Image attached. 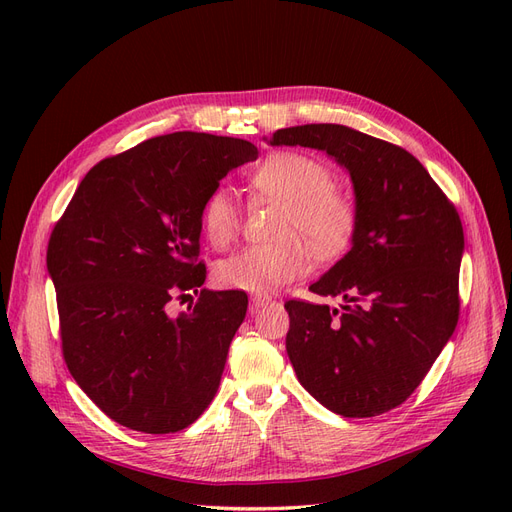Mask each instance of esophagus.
Instances as JSON below:
<instances>
[{"mask_svg": "<svg viewBox=\"0 0 512 512\" xmlns=\"http://www.w3.org/2000/svg\"><path fill=\"white\" fill-rule=\"evenodd\" d=\"M269 303H271V297H269V294H254V297L250 299V307H252V312H256V309L265 307V305H269Z\"/></svg>", "mask_w": 512, "mask_h": 512, "instance_id": "1", "label": "esophagus"}]
</instances>
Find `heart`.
<instances>
[{
	"instance_id": "b5f03b06",
	"label": "heart",
	"mask_w": 512,
	"mask_h": 512,
	"mask_svg": "<svg viewBox=\"0 0 512 512\" xmlns=\"http://www.w3.org/2000/svg\"><path fill=\"white\" fill-rule=\"evenodd\" d=\"M331 168L299 151H275L247 177V188L258 198L282 205L275 237L280 241L250 245L218 262L215 282L222 288L271 292L297 280L312 265V254L335 256L344 252L356 228L352 200L333 188ZM200 228L213 247L237 239L241 213L228 190H213L200 207Z\"/></svg>"
}]
</instances>
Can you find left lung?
Returning a JSON list of instances; mask_svg holds the SVG:
<instances>
[{
	"instance_id": "left-lung-1",
	"label": "left lung",
	"mask_w": 512,
	"mask_h": 512,
	"mask_svg": "<svg viewBox=\"0 0 512 512\" xmlns=\"http://www.w3.org/2000/svg\"><path fill=\"white\" fill-rule=\"evenodd\" d=\"M271 145L327 151L352 179L350 252L309 290L342 309L286 301L288 359L303 389L348 418L397 408L423 382L459 320L463 226L412 153L337 123L277 130Z\"/></svg>"
}]
</instances>
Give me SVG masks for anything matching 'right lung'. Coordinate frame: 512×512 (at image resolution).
<instances>
[{"label":"right lung","mask_w":512,"mask_h":512,"mask_svg":"<svg viewBox=\"0 0 512 512\" xmlns=\"http://www.w3.org/2000/svg\"><path fill=\"white\" fill-rule=\"evenodd\" d=\"M258 158L243 138L173 132L89 170L55 224L46 267L61 352L76 384L115 423L175 433L218 393L241 290L203 288L200 207L228 170ZM199 294L169 316V301Z\"/></svg>","instance_id":"obj_1"}]
</instances>
